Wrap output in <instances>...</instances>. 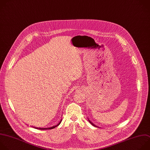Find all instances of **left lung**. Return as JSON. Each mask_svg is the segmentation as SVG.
I'll return each mask as SVG.
<instances>
[{
  "label": "left lung",
  "mask_w": 150,
  "mask_h": 150,
  "mask_svg": "<svg viewBox=\"0 0 150 150\" xmlns=\"http://www.w3.org/2000/svg\"><path fill=\"white\" fill-rule=\"evenodd\" d=\"M89 122H91V124H92V125H94V126H95V125H93V124H92V122H91V121H89Z\"/></svg>",
  "instance_id": "8db88e82"
}]
</instances>
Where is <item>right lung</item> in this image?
I'll use <instances>...</instances> for the list:
<instances>
[{
    "instance_id": "1",
    "label": "right lung",
    "mask_w": 150,
    "mask_h": 150,
    "mask_svg": "<svg viewBox=\"0 0 150 150\" xmlns=\"http://www.w3.org/2000/svg\"><path fill=\"white\" fill-rule=\"evenodd\" d=\"M61 122H62V120L60 121V122H59V124H58V125H55V126H53V127H50V128H36V129H53V128H55V127H57L58 125H59V124H60V123H61Z\"/></svg>"
}]
</instances>
